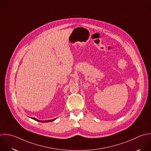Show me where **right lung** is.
<instances>
[{
	"label": "right lung",
	"instance_id": "obj_1",
	"mask_svg": "<svg viewBox=\"0 0 151 151\" xmlns=\"http://www.w3.org/2000/svg\"><path fill=\"white\" fill-rule=\"evenodd\" d=\"M30 118L32 119H33V120H35V121L40 122H52V121H55V120L56 119V118H55V119H50V120H47V121H40V120H38V119H36V118H35L31 117Z\"/></svg>",
	"mask_w": 151,
	"mask_h": 151
}]
</instances>
